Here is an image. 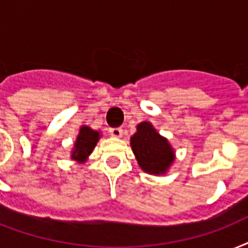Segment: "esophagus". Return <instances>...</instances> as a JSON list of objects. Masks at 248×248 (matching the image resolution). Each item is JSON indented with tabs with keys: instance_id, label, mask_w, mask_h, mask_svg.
Wrapping results in <instances>:
<instances>
[{
	"instance_id": "1",
	"label": "esophagus",
	"mask_w": 248,
	"mask_h": 248,
	"mask_svg": "<svg viewBox=\"0 0 248 248\" xmlns=\"http://www.w3.org/2000/svg\"><path fill=\"white\" fill-rule=\"evenodd\" d=\"M109 132H110V135L113 136V138H121L122 136V128L121 127H114V128H110L109 130Z\"/></svg>"
}]
</instances>
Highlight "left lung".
Listing matches in <instances>:
<instances>
[{"label":"left lung","instance_id":"left-lung-1","mask_svg":"<svg viewBox=\"0 0 248 248\" xmlns=\"http://www.w3.org/2000/svg\"><path fill=\"white\" fill-rule=\"evenodd\" d=\"M130 145L139 167L149 175H166L176 158L169 140L148 121L138 124L136 132L130 138Z\"/></svg>","mask_w":248,"mask_h":248}]
</instances>
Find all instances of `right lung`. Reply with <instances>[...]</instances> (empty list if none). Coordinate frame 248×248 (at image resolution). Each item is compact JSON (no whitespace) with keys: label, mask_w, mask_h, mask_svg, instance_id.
Listing matches in <instances>:
<instances>
[{"label":"right lung","mask_w":248,"mask_h":248,"mask_svg":"<svg viewBox=\"0 0 248 248\" xmlns=\"http://www.w3.org/2000/svg\"><path fill=\"white\" fill-rule=\"evenodd\" d=\"M101 138V131L93 130L87 124L79 127L78 135L76 138L73 148L71 151V158L78 163H85L89 159L90 155L96 147L97 141Z\"/></svg>","instance_id":"right-lung-1"}]
</instances>
